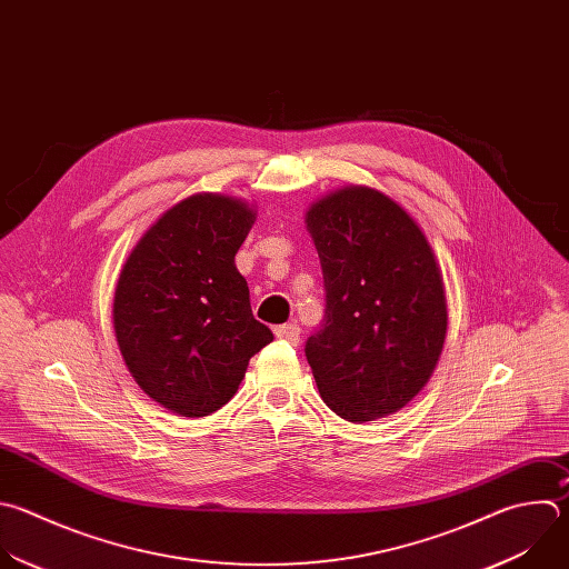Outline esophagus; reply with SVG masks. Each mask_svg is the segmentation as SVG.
Returning <instances> with one entry per match:
<instances>
[{"instance_id":"esophagus-1","label":"esophagus","mask_w":569,"mask_h":569,"mask_svg":"<svg viewBox=\"0 0 569 569\" xmlns=\"http://www.w3.org/2000/svg\"><path fill=\"white\" fill-rule=\"evenodd\" d=\"M274 335H277L279 339L290 341V343H297V341H299V335H301V328H299L297 321H292V323L277 326V328H274Z\"/></svg>"}]
</instances>
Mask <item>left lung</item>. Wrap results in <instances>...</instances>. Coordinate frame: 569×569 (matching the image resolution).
Segmentation results:
<instances>
[{
  "instance_id": "8db88e82",
  "label": "left lung",
  "mask_w": 569,
  "mask_h": 569,
  "mask_svg": "<svg viewBox=\"0 0 569 569\" xmlns=\"http://www.w3.org/2000/svg\"><path fill=\"white\" fill-rule=\"evenodd\" d=\"M326 315L306 341L321 400L361 425L407 407L429 382L447 337L436 254L387 194L350 184L310 206Z\"/></svg>"
}]
</instances>
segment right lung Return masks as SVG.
Returning a JSON list of instances; mask_svg holds the SVG:
<instances>
[{"label": "right lung", "mask_w": 569, "mask_h": 569, "mask_svg": "<svg viewBox=\"0 0 569 569\" xmlns=\"http://www.w3.org/2000/svg\"><path fill=\"white\" fill-rule=\"evenodd\" d=\"M254 210L194 194L167 210L131 250L113 297V328L136 385L182 418L219 411L248 361L272 341L234 266Z\"/></svg>", "instance_id": "1"}]
</instances>
